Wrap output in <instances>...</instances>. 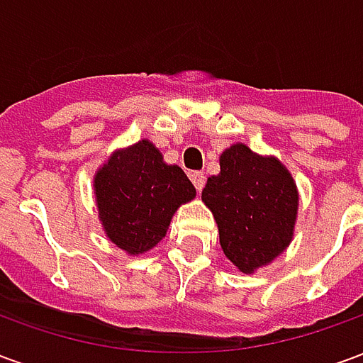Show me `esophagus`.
<instances>
[{"instance_id": "34e87169", "label": "esophagus", "mask_w": 363, "mask_h": 363, "mask_svg": "<svg viewBox=\"0 0 363 363\" xmlns=\"http://www.w3.org/2000/svg\"><path fill=\"white\" fill-rule=\"evenodd\" d=\"M190 181H192V184L196 186V190L200 192V190L204 189V182H206V177L202 173H190Z\"/></svg>"}]
</instances>
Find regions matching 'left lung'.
<instances>
[{
    "mask_svg": "<svg viewBox=\"0 0 363 363\" xmlns=\"http://www.w3.org/2000/svg\"><path fill=\"white\" fill-rule=\"evenodd\" d=\"M220 231V245L243 274L267 267L291 243L297 186L276 157H262L245 143L221 153L220 174L202 190Z\"/></svg>",
    "mask_w": 363,
    "mask_h": 363,
    "instance_id": "left-lung-1",
    "label": "left lung"
}]
</instances>
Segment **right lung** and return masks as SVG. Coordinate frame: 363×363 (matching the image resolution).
I'll use <instances>...</instances> for the list:
<instances>
[{
    "mask_svg": "<svg viewBox=\"0 0 363 363\" xmlns=\"http://www.w3.org/2000/svg\"><path fill=\"white\" fill-rule=\"evenodd\" d=\"M93 189L104 233L128 255L153 249L173 213L196 196L184 171L167 165L150 140L114 151L95 173Z\"/></svg>",
    "mask_w": 363,
    "mask_h": 363,
    "instance_id": "add662e5",
    "label": "right lung"
}]
</instances>
